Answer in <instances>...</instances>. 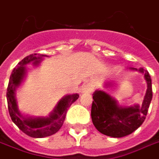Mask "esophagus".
<instances>
[{
    "label": "esophagus",
    "instance_id": "34e87169",
    "mask_svg": "<svg viewBox=\"0 0 159 159\" xmlns=\"http://www.w3.org/2000/svg\"><path fill=\"white\" fill-rule=\"evenodd\" d=\"M93 91V86L90 83L84 85L82 88V92L83 93H91Z\"/></svg>",
    "mask_w": 159,
    "mask_h": 159
}]
</instances>
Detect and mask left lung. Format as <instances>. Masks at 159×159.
<instances>
[{
	"label": "left lung",
	"instance_id": "8db88e82",
	"mask_svg": "<svg viewBox=\"0 0 159 159\" xmlns=\"http://www.w3.org/2000/svg\"><path fill=\"white\" fill-rule=\"evenodd\" d=\"M144 75L147 82V91L142 105L121 106L115 98L104 91H96L93 93L92 116V123L97 129L105 135L121 138L130 134L143 124L148 113V109L153 97L152 81L147 70L140 67H130ZM111 87V83L106 84Z\"/></svg>",
	"mask_w": 159,
	"mask_h": 159
}]
</instances>
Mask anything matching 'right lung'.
I'll return each instance as SVG.
<instances>
[{
	"mask_svg": "<svg viewBox=\"0 0 159 159\" xmlns=\"http://www.w3.org/2000/svg\"><path fill=\"white\" fill-rule=\"evenodd\" d=\"M43 57L47 56L34 53L21 60L11 72L6 92L8 110L11 120L21 131L33 138H43L57 133L63 125L67 109L79 97L78 94L65 96L58 102L53 112L47 117H27L20 112L15 92L25 76V65L33 62L34 66H37L42 61Z\"/></svg>",
	"mask_w": 159,
	"mask_h": 159,
	"instance_id": "add662e5",
	"label": "right lung"
}]
</instances>
